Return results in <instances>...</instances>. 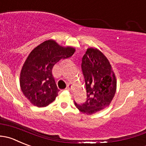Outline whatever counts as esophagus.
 <instances>
[{
    "instance_id": "1",
    "label": "esophagus",
    "mask_w": 146,
    "mask_h": 146,
    "mask_svg": "<svg viewBox=\"0 0 146 146\" xmlns=\"http://www.w3.org/2000/svg\"><path fill=\"white\" fill-rule=\"evenodd\" d=\"M72 88H73V86H72L70 83H69V84L67 85V88H66V90H70Z\"/></svg>"
}]
</instances>
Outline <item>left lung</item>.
Instances as JSON below:
<instances>
[{
    "label": "left lung",
    "mask_w": 146,
    "mask_h": 146,
    "mask_svg": "<svg viewBox=\"0 0 146 146\" xmlns=\"http://www.w3.org/2000/svg\"><path fill=\"white\" fill-rule=\"evenodd\" d=\"M81 68L87 100L83 104L75 105L83 113L92 115L111 104L116 91V77L106 56L95 48L87 49L82 58Z\"/></svg>",
    "instance_id": "8db88e82"
}]
</instances>
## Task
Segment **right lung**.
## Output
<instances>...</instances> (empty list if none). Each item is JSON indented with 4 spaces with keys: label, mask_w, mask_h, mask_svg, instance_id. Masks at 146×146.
Returning <instances> with one entry per match:
<instances>
[{
    "label": "right lung",
    "mask_w": 146,
    "mask_h": 146,
    "mask_svg": "<svg viewBox=\"0 0 146 146\" xmlns=\"http://www.w3.org/2000/svg\"><path fill=\"white\" fill-rule=\"evenodd\" d=\"M76 49L60 46L48 40L35 47L28 55L20 74V86L25 97L33 106L46 107L58 96L52 69L62 58L73 56Z\"/></svg>",
    "instance_id": "right-lung-1"
}]
</instances>
